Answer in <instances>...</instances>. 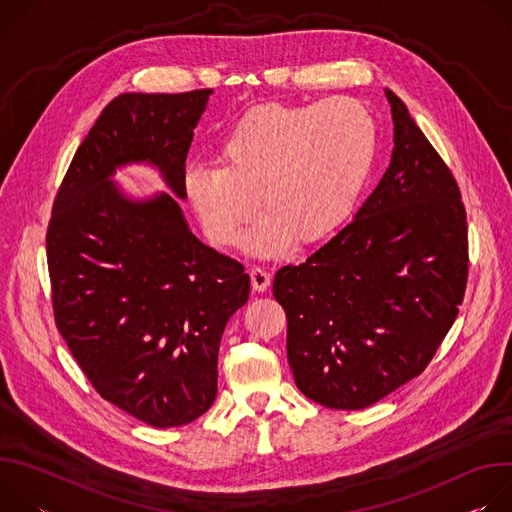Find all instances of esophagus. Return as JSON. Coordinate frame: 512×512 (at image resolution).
I'll list each match as a JSON object with an SVG mask.
<instances>
[{"label":"esophagus","instance_id":"esophagus-1","mask_svg":"<svg viewBox=\"0 0 512 512\" xmlns=\"http://www.w3.org/2000/svg\"><path fill=\"white\" fill-rule=\"evenodd\" d=\"M251 285L255 291H261L263 294V291H267V287L271 285V275L261 267H253L251 269Z\"/></svg>","mask_w":512,"mask_h":512}]
</instances>
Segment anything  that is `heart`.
Wrapping results in <instances>:
<instances>
[{
  "label": "heart",
  "mask_w": 512,
  "mask_h": 512,
  "mask_svg": "<svg viewBox=\"0 0 512 512\" xmlns=\"http://www.w3.org/2000/svg\"><path fill=\"white\" fill-rule=\"evenodd\" d=\"M375 150L377 125L358 101L257 105L223 133L218 166L186 168L184 192L218 247L235 245L261 204L247 247L275 257L296 239L314 245L348 221Z\"/></svg>",
  "instance_id": "b5f03b06"
}]
</instances>
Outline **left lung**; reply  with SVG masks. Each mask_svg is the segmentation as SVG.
Returning <instances> with one entry per match:
<instances>
[{
  "label": "left lung",
  "instance_id": "8db88e82",
  "mask_svg": "<svg viewBox=\"0 0 512 512\" xmlns=\"http://www.w3.org/2000/svg\"><path fill=\"white\" fill-rule=\"evenodd\" d=\"M389 168L326 245L275 273L298 389L330 409H364L431 360L462 304L466 210L458 184L389 89Z\"/></svg>",
  "mask_w": 512,
  "mask_h": 512
}]
</instances>
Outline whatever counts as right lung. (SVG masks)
<instances>
[{"label": "right lung", "mask_w": 512, "mask_h": 512, "mask_svg": "<svg viewBox=\"0 0 512 512\" xmlns=\"http://www.w3.org/2000/svg\"><path fill=\"white\" fill-rule=\"evenodd\" d=\"M212 89L123 93L79 145L46 235L56 326L103 399L154 427L186 425L218 391V348L249 300L243 265L182 212L186 156ZM145 165L170 193L114 182Z\"/></svg>", "instance_id": "add662e5"}]
</instances>
